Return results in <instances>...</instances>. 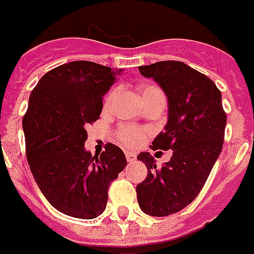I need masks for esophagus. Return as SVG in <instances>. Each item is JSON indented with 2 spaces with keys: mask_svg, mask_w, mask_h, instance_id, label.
<instances>
[{
  "mask_svg": "<svg viewBox=\"0 0 254 254\" xmlns=\"http://www.w3.org/2000/svg\"><path fill=\"white\" fill-rule=\"evenodd\" d=\"M127 162L135 161V154H134V153L127 152Z\"/></svg>",
  "mask_w": 254,
  "mask_h": 254,
  "instance_id": "1",
  "label": "esophagus"
}]
</instances>
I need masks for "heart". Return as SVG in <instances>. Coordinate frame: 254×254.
Wrapping results in <instances>:
<instances>
[{
	"instance_id": "b5f03b06",
	"label": "heart",
	"mask_w": 254,
	"mask_h": 254,
	"mask_svg": "<svg viewBox=\"0 0 254 254\" xmlns=\"http://www.w3.org/2000/svg\"><path fill=\"white\" fill-rule=\"evenodd\" d=\"M141 97L142 101L146 106L156 104V102H161V104H166V96L164 90L160 86L154 84H145L141 86L140 89ZM117 94V88L110 89L109 93L105 97V106H110V104L113 102L114 97ZM116 137L117 140L127 148H135L144 141L146 137V131L138 127H130V125H123L120 127L116 131Z\"/></svg>"
}]
</instances>
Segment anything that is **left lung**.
<instances>
[{
    "mask_svg": "<svg viewBox=\"0 0 254 254\" xmlns=\"http://www.w3.org/2000/svg\"><path fill=\"white\" fill-rule=\"evenodd\" d=\"M168 97L165 130L152 142L153 150H173L158 168L148 152L137 156L148 168L146 179L135 188L141 210L165 217L187 208L208 180L220 156L225 135L226 113L221 92L209 77L181 61H160L140 66Z\"/></svg>",
    "mask_w": 254,
    "mask_h": 254,
    "instance_id": "left-lung-1",
    "label": "left lung"
}]
</instances>
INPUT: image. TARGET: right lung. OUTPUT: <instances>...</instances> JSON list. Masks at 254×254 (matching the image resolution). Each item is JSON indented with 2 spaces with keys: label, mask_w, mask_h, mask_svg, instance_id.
<instances>
[{
  "label": "right lung",
  "mask_w": 254,
  "mask_h": 254,
  "mask_svg": "<svg viewBox=\"0 0 254 254\" xmlns=\"http://www.w3.org/2000/svg\"><path fill=\"white\" fill-rule=\"evenodd\" d=\"M124 69L73 61L41 77L22 119L26 158L52 206L66 216L92 220L106 208L110 184L127 165L119 146L101 154L85 150V127L96 123L102 98Z\"/></svg>",
  "instance_id": "obj_1"
}]
</instances>
